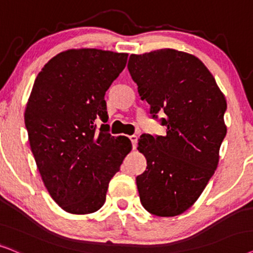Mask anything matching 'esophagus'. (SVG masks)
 I'll return each instance as SVG.
<instances>
[{
	"mask_svg": "<svg viewBox=\"0 0 253 253\" xmlns=\"http://www.w3.org/2000/svg\"><path fill=\"white\" fill-rule=\"evenodd\" d=\"M129 140L132 141V146L133 148L136 147V143H137V136L135 135V134H133V135L129 136Z\"/></svg>",
	"mask_w": 253,
	"mask_h": 253,
	"instance_id": "34e87169",
	"label": "esophagus"
}]
</instances>
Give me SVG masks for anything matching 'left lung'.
<instances>
[{
    "label": "left lung",
    "mask_w": 253,
    "mask_h": 253,
    "mask_svg": "<svg viewBox=\"0 0 253 253\" xmlns=\"http://www.w3.org/2000/svg\"><path fill=\"white\" fill-rule=\"evenodd\" d=\"M127 68L153 119L166 114L160 121L167 134L139 140L147 160L136 177L141 204L157 216H176L197 201L216 170L227 102L210 70L191 54L170 48L132 54Z\"/></svg>",
    "instance_id": "8db88e82"
}]
</instances>
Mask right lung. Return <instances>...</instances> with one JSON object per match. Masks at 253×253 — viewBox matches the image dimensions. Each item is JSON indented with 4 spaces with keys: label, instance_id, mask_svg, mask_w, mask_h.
Here are the masks:
<instances>
[{
    "label": "right lung",
    "instance_id": "obj_1",
    "mask_svg": "<svg viewBox=\"0 0 253 253\" xmlns=\"http://www.w3.org/2000/svg\"><path fill=\"white\" fill-rule=\"evenodd\" d=\"M126 53L69 49L38 74L25 110V127L47 191L72 214L98 211L109 183L132 149L107 125L105 92L126 67Z\"/></svg>",
    "mask_w": 253,
    "mask_h": 253
}]
</instances>
